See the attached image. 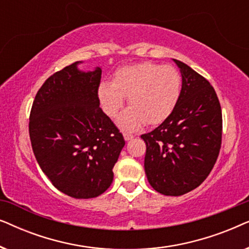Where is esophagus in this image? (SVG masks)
Here are the masks:
<instances>
[{
	"instance_id": "1",
	"label": "esophagus",
	"mask_w": 249,
	"mask_h": 249,
	"mask_svg": "<svg viewBox=\"0 0 249 249\" xmlns=\"http://www.w3.org/2000/svg\"><path fill=\"white\" fill-rule=\"evenodd\" d=\"M124 138L125 142H129V141H131L132 138H134V135H131V134H124Z\"/></svg>"
}]
</instances>
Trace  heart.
Segmentation results:
<instances>
[{"label": "heart", "mask_w": 249, "mask_h": 249, "mask_svg": "<svg viewBox=\"0 0 249 249\" xmlns=\"http://www.w3.org/2000/svg\"><path fill=\"white\" fill-rule=\"evenodd\" d=\"M180 93L181 76L175 67L148 62L119 68L112 83L98 87V98L108 117H115L128 97L130 107L117 120L124 131H134L144 122H162L175 110Z\"/></svg>", "instance_id": "1"}]
</instances>
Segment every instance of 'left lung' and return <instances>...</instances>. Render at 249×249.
I'll list each match as a JSON object with an SVG mask.
<instances>
[{"instance_id": "8db88e82", "label": "left lung", "mask_w": 249, "mask_h": 249, "mask_svg": "<svg viewBox=\"0 0 249 249\" xmlns=\"http://www.w3.org/2000/svg\"><path fill=\"white\" fill-rule=\"evenodd\" d=\"M173 62L182 78L178 103L158 128L142 135L146 177L156 192L166 196L183 195L207 178L222 137V113L214 88L181 61Z\"/></svg>"}]
</instances>
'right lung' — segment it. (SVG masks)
<instances>
[{"mask_svg": "<svg viewBox=\"0 0 249 249\" xmlns=\"http://www.w3.org/2000/svg\"><path fill=\"white\" fill-rule=\"evenodd\" d=\"M77 61L37 91L29 119L34 154L52 185L73 198H94L113 181L124 139L100 107L102 68Z\"/></svg>", "mask_w": 249, "mask_h": 249, "instance_id": "1", "label": "right lung"}]
</instances>
